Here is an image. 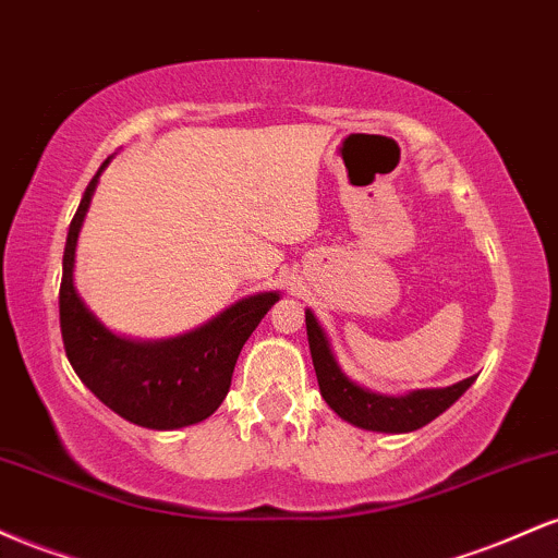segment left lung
Instances as JSON below:
<instances>
[{"instance_id":"obj_1","label":"left lung","mask_w":558,"mask_h":558,"mask_svg":"<svg viewBox=\"0 0 558 558\" xmlns=\"http://www.w3.org/2000/svg\"><path fill=\"white\" fill-rule=\"evenodd\" d=\"M306 315V336H310L312 362L319 383V393L338 417L349 425L362 427L373 433H412L425 427L438 414H444L453 401L462 399L466 388L475 383V377L453 383L446 388H420L407 390V393L388 396L377 393L360 386L343 373V367L336 360L330 336L325 332L315 312L304 310Z\"/></svg>"}]
</instances>
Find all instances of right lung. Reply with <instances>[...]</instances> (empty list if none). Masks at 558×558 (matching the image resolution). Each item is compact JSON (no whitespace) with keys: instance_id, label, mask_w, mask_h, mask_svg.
<instances>
[{"instance_id":"1","label":"right lung","mask_w":558,"mask_h":558,"mask_svg":"<svg viewBox=\"0 0 558 558\" xmlns=\"http://www.w3.org/2000/svg\"><path fill=\"white\" fill-rule=\"evenodd\" d=\"M107 165L110 159L101 162L99 172L86 185L68 230L60 286L65 354L83 386L133 425L149 430L196 425L215 414L228 396L243 343L272 310L280 291H262L235 301L198 328L159 341H141L107 328L75 288L78 235Z\"/></svg>"}]
</instances>
